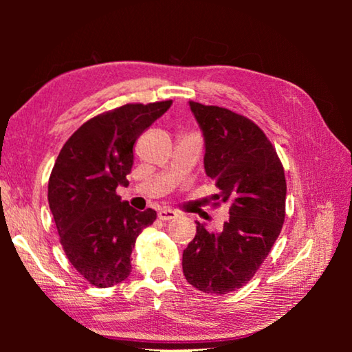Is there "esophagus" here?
<instances>
[{
	"label": "esophagus",
	"instance_id": "1",
	"mask_svg": "<svg viewBox=\"0 0 352 352\" xmlns=\"http://www.w3.org/2000/svg\"><path fill=\"white\" fill-rule=\"evenodd\" d=\"M175 217H177V212L169 210V208L158 211V219L160 220H164V222H166V220H172V219H175Z\"/></svg>",
	"mask_w": 352,
	"mask_h": 352
}]
</instances>
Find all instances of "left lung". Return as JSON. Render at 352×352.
Listing matches in <instances>:
<instances>
[{"instance_id":"8db88e82","label":"left lung","mask_w":352,"mask_h":352,"mask_svg":"<svg viewBox=\"0 0 352 352\" xmlns=\"http://www.w3.org/2000/svg\"><path fill=\"white\" fill-rule=\"evenodd\" d=\"M205 138V170L226 204L230 219L220 233L197 222L183 250V275L205 294L225 295L254 276L281 233L285 217V175L265 133L242 115L189 100Z\"/></svg>"}]
</instances>
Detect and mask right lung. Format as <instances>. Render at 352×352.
Wrapping results in <instances>:
<instances>
[{"instance_id":"obj_1","label":"right lung","mask_w":352,"mask_h":352,"mask_svg":"<svg viewBox=\"0 0 352 352\" xmlns=\"http://www.w3.org/2000/svg\"><path fill=\"white\" fill-rule=\"evenodd\" d=\"M172 100L126 104L88 119L65 142L47 183V201L63 252L91 285L111 287L132 272L136 237L157 219L116 194L127 186L133 146Z\"/></svg>"}]
</instances>
